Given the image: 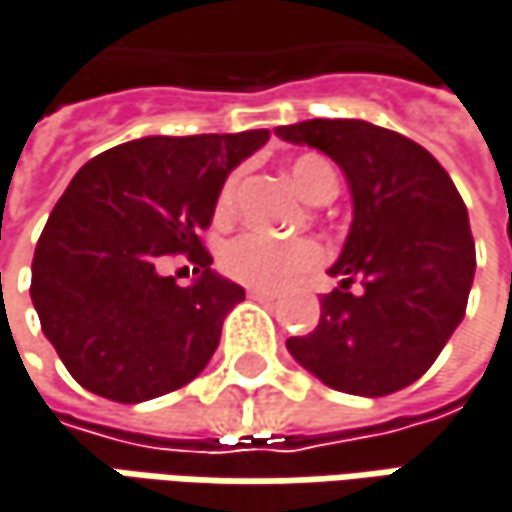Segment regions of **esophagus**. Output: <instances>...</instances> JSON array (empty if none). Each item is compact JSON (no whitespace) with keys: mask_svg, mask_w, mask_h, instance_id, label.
I'll return each instance as SVG.
<instances>
[{"mask_svg":"<svg viewBox=\"0 0 512 512\" xmlns=\"http://www.w3.org/2000/svg\"><path fill=\"white\" fill-rule=\"evenodd\" d=\"M249 298H252V301H260V304H272L278 295L269 292V289H257V286H252V289H249Z\"/></svg>","mask_w":512,"mask_h":512,"instance_id":"obj_1","label":"esophagus"}]
</instances>
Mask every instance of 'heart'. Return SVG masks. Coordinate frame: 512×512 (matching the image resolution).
I'll list each match as a JSON object with an SVG mask.
<instances>
[{
	"instance_id": "obj_1",
	"label": "heart",
	"mask_w": 512,
	"mask_h": 512,
	"mask_svg": "<svg viewBox=\"0 0 512 512\" xmlns=\"http://www.w3.org/2000/svg\"><path fill=\"white\" fill-rule=\"evenodd\" d=\"M289 176L295 188L304 196L316 199L324 191H336V170L321 156H301L289 167ZM237 194V179H228L226 188L220 191L217 211L228 214ZM327 260L324 246L307 237H275L269 231H246L234 237L223 249V269L228 278L257 289H281L292 281L316 272Z\"/></svg>"
}]
</instances>
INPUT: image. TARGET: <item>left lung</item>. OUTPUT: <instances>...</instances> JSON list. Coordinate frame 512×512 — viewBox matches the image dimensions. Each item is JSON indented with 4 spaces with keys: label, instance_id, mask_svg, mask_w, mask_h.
<instances>
[{
    "label": "left lung",
    "instance_id": "obj_1",
    "mask_svg": "<svg viewBox=\"0 0 512 512\" xmlns=\"http://www.w3.org/2000/svg\"><path fill=\"white\" fill-rule=\"evenodd\" d=\"M275 133L327 153L353 194L350 234L330 266L342 284L321 295L316 330L286 347L336 391L394 394L432 368L466 313L475 243L464 199L426 147L394 130L313 118Z\"/></svg>",
    "mask_w": 512,
    "mask_h": 512
}]
</instances>
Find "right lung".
<instances>
[{"label":"right lung","mask_w":512,"mask_h":512,"mask_svg":"<svg viewBox=\"0 0 512 512\" xmlns=\"http://www.w3.org/2000/svg\"><path fill=\"white\" fill-rule=\"evenodd\" d=\"M266 141L269 130L147 136L77 170L40 234L31 301L86 391L144 403L188 385L211 362L223 321L246 292L211 269L199 234L228 173ZM173 254L200 272L191 287L158 272Z\"/></svg>","instance_id":"obj_1"}]
</instances>
